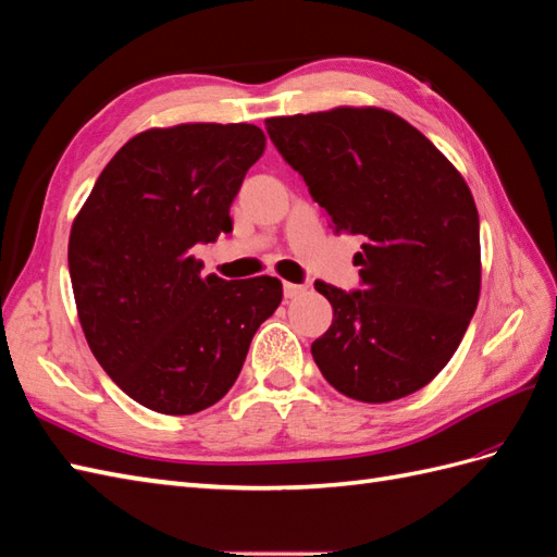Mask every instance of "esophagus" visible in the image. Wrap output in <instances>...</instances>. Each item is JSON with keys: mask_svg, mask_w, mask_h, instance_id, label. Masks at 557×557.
Masks as SVG:
<instances>
[{"mask_svg": "<svg viewBox=\"0 0 557 557\" xmlns=\"http://www.w3.org/2000/svg\"><path fill=\"white\" fill-rule=\"evenodd\" d=\"M307 293V286H302V283H283V295L288 297V300H293V297H300Z\"/></svg>", "mask_w": 557, "mask_h": 557, "instance_id": "34e87169", "label": "esophagus"}]
</instances>
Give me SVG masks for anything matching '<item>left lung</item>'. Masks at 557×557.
Returning a JSON list of instances; mask_svg holds the SVG:
<instances>
[{
    "label": "left lung",
    "mask_w": 557,
    "mask_h": 557,
    "mask_svg": "<svg viewBox=\"0 0 557 557\" xmlns=\"http://www.w3.org/2000/svg\"><path fill=\"white\" fill-rule=\"evenodd\" d=\"M267 134L333 232L363 238L359 290L314 283L333 307L311 343L319 371L357 401L413 395L449 363L480 300V216L466 180L383 108L269 117Z\"/></svg>",
    "instance_id": "1"
}]
</instances>
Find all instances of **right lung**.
Returning a JSON list of instances; mask_svg holds the SVG:
<instances>
[{
  "instance_id": "1",
  "label": "right lung",
  "mask_w": 557,
  "mask_h": 557,
  "mask_svg": "<svg viewBox=\"0 0 557 557\" xmlns=\"http://www.w3.org/2000/svg\"><path fill=\"white\" fill-rule=\"evenodd\" d=\"M264 141L246 122L146 129L75 216L67 269L79 323L101 369L146 409L188 416L220 401L281 305L278 278H202L191 255L234 228L228 208Z\"/></svg>"
}]
</instances>
